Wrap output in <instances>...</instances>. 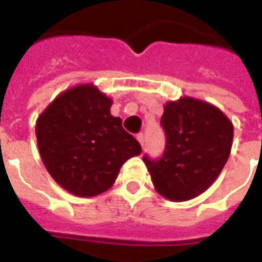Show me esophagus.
<instances>
[{
  "instance_id": "obj_1",
  "label": "esophagus",
  "mask_w": 262,
  "mask_h": 262,
  "mask_svg": "<svg viewBox=\"0 0 262 262\" xmlns=\"http://www.w3.org/2000/svg\"><path fill=\"white\" fill-rule=\"evenodd\" d=\"M137 140H139V143L141 144V147L144 148V145H145V136H144L143 133H139V135H137Z\"/></svg>"
}]
</instances>
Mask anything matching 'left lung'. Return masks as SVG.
I'll return each instance as SVG.
<instances>
[{
  "instance_id": "obj_1",
  "label": "left lung",
  "mask_w": 262,
  "mask_h": 262,
  "mask_svg": "<svg viewBox=\"0 0 262 262\" xmlns=\"http://www.w3.org/2000/svg\"><path fill=\"white\" fill-rule=\"evenodd\" d=\"M163 158L144 156L155 190L170 201H187L203 194L223 170L231 152L234 126L212 103L182 96L164 104Z\"/></svg>"
}]
</instances>
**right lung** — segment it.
<instances>
[{"instance_id":"1","label":"right lung","mask_w":262,"mask_h":262,"mask_svg":"<svg viewBox=\"0 0 262 262\" xmlns=\"http://www.w3.org/2000/svg\"><path fill=\"white\" fill-rule=\"evenodd\" d=\"M113 99L95 84L62 91L36 119L40 159L51 178L77 197L102 194L114 185L139 141L110 113Z\"/></svg>"}]
</instances>
